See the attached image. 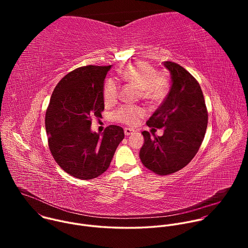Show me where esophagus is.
Returning a JSON list of instances; mask_svg holds the SVG:
<instances>
[{
	"mask_svg": "<svg viewBox=\"0 0 248 248\" xmlns=\"http://www.w3.org/2000/svg\"><path fill=\"white\" fill-rule=\"evenodd\" d=\"M133 133H134V130H133V129L128 128V127H125V128H124V134H125V136H129V135H131V134H133Z\"/></svg>",
	"mask_w": 248,
	"mask_h": 248,
	"instance_id": "obj_1",
	"label": "esophagus"
}]
</instances>
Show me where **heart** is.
<instances>
[{"label":"heart","mask_w":248,"mask_h":248,"mask_svg":"<svg viewBox=\"0 0 248 248\" xmlns=\"http://www.w3.org/2000/svg\"><path fill=\"white\" fill-rule=\"evenodd\" d=\"M119 78L138 89L140 98L149 104H160L169 90V81L164 75L156 74L153 66L146 62H135L124 66L119 72ZM119 94L116 81L110 79L104 87V101L107 104L114 103ZM143 116V111L138 107L123 106L115 113L117 121L133 126Z\"/></svg>","instance_id":"b5f03b06"}]
</instances>
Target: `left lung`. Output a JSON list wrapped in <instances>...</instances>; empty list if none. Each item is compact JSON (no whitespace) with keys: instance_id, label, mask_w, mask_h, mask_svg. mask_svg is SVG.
<instances>
[{"instance_id":"1","label":"left lung","mask_w":248,"mask_h":248,"mask_svg":"<svg viewBox=\"0 0 248 248\" xmlns=\"http://www.w3.org/2000/svg\"><path fill=\"white\" fill-rule=\"evenodd\" d=\"M170 74V89L147 125L164 127L162 136L142 131L144 143L139 157L142 164L160 175L186 167L196 155L204 139L208 113L202 90L196 79L182 65L165 62Z\"/></svg>"}]
</instances>
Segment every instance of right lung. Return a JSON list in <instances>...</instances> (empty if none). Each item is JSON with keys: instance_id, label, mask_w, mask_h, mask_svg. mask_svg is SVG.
<instances>
[{"instance_id": "obj_1", "label": "right lung", "mask_w": 248, "mask_h": 248, "mask_svg": "<svg viewBox=\"0 0 248 248\" xmlns=\"http://www.w3.org/2000/svg\"><path fill=\"white\" fill-rule=\"evenodd\" d=\"M111 68L87 65L61 79L51 96L45 126L50 151L58 165L79 180H92L110 167L124 137L110 125L100 135L91 130V118L104 110V83Z\"/></svg>"}]
</instances>
